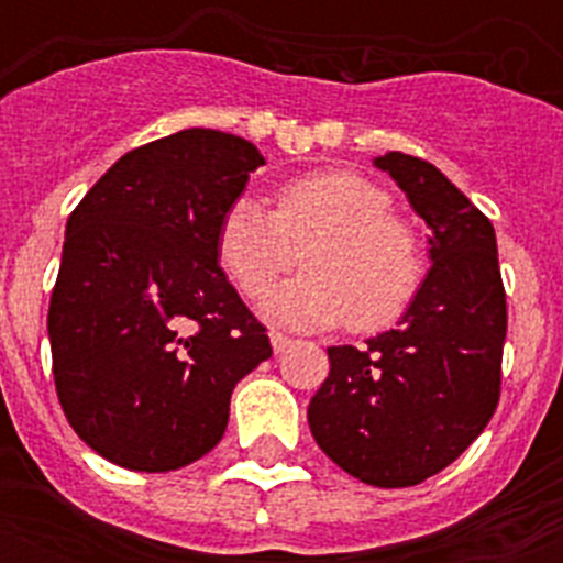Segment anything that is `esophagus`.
Here are the masks:
<instances>
[{"mask_svg":"<svg viewBox=\"0 0 563 563\" xmlns=\"http://www.w3.org/2000/svg\"><path fill=\"white\" fill-rule=\"evenodd\" d=\"M291 347V339L289 335H283V333H272V351L280 356V353H286Z\"/></svg>","mask_w":563,"mask_h":563,"instance_id":"1","label":"esophagus"}]
</instances>
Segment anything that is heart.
<instances>
[{"label": "heart", "mask_w": 563, "mask_h": 563, "mask_svg": "<svg viewBox=\"0 0 563 563\" xmlns=\"http://www.w3.org/2000/svg\"><path fill=\"white\" fill-rule=\"evenodd\" d=\"M391 198L353 172H312L283 184L274 212L239 195L221 212L216 254L245 298H260L303 256L307 272L265 298L274 324L383 330L406 312L423 274L418 239Z\"/></svg>", "instance_id": "obj_1"}]
</instances>
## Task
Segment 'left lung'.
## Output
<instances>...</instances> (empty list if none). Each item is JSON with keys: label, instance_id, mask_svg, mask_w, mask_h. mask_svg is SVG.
I'll return each instance as SVG.
<instances>
[{"label": "left lung", "instance_id": "1", "mask_svg": "<svg viewBox=\"0 0 563 563\" xmlns=\"http://www.w3.org/2000/svg\"><path fill=\"white\" fill-rule=\"evenodd\" d=\"M427 221L432 268L394 330L368 347H327L330 376L309 400L318 446L376 488L420 485L488 427L499 400L506 289L485 212L432 163L374 157Z\"/></svg>", "mask_w": 563, "mask_h": 563}]
</instances>
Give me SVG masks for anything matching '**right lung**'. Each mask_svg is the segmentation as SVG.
I'll use <instances>...</instances> for the list:
<instances>
[{"instance_id":"add662e5","label":"right lung","mask_w":563,"mask_h":563,"mask_svg":"<svg viewBox=\"0 0 563 563\" xmlns=\"http://www.w3.org/2000/svg\"><path fill=\"white\" fill-rule=\"evenodd\" d=\"M263 163L242 136L187 128L122 154L66 221L48 303L57 400L119 467L210 453L236 383L272 356L216 254L221 212Z\"/></svg>"}]
</instances>
